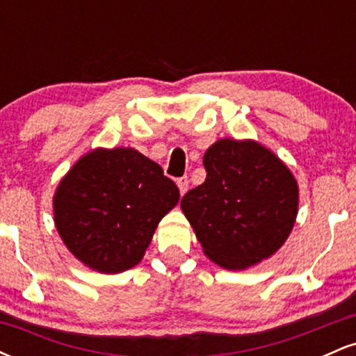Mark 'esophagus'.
I'll list each match as a JSON object with an SVG mask.
<instances>
[{"mask_svg": "<svg viewBox=\"0 0 356 356\" xmlns=\"http://www.w3.org/2000/svg\"><path fill=\"white\" fill-rule=\"evenodd\" d=\"M177 187H179V191H181L182 195L186 194V191L189 189V179H187V177H179L177 179Z\"/></svg>", "mask_w": 356, "mask_h": 356, "instance_id": "34e87169", "label": "esophagus"}]
</instances>
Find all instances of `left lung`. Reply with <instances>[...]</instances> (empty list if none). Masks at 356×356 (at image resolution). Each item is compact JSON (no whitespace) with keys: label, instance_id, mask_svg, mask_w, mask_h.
I'll list each match as a JSON object with an SVG mask.
<instances>
[{"label":"left lung","instance_id":"8db88e82","mask_svg":"<svg viewBox=\"0 0 356 356\" xmlns=\"http://www.w3.org/2000/svg\"><path fill=\"white\" fill-rule=\"evenodd\" d=\"M207 177L181 207L204 252L226 269H246L283 246L298 214V184L271 150L222 138L204 154Z\"/></svg>","mask_w":356,"mask_h":356}]
</instances>
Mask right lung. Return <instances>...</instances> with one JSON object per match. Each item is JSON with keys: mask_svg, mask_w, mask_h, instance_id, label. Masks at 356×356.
I'll use <instances>...</instances> for the list:
<instances>
[{"mask_svg": "<svg viewBox=\"0 0 356 356\" xmlns=\"http://www.w3.org/2000/svg\"><path fill=\"white\" fill-rule=\"evenodd\" d=\"M179 189L154 161L134 149H97L61 179L55 224L67 248L100 273L127 271L144 257Z\"/></svg>", "mask_w": 356, "mask_h": 356, "instance_id": "right-lung-1", "label": "right lung"}]
</instances>
